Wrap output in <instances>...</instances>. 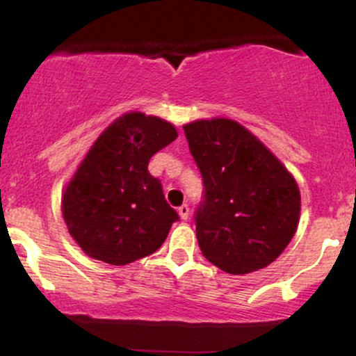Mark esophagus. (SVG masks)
I'll return each instance as SVG.
<instances>
[{
	"mask_svg": "<svg viewBox=\"0 0 356 356\" xmlns=\"http://www.w3.org/2000/svg\"><path fill=\"white\" fill-rule=\"evenodd\" d=\"M177 212H179V216H181L182 220L189 219V212H191V209H189V206H187V204H182V206L177 209Z\"/></svg>",
	"mask_w": 356,
	"mask_h": 356,
	"instance_id": "esophagus-1",
	"label": "esophagus"
}]
</instances>
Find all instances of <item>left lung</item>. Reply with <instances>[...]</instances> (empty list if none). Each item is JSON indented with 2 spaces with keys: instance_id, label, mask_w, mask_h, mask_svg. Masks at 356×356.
Instances as JSON below:
<instances>
[{
  "instance_id": "left-lung-1",
  "label": "left lung",
  "mask_w": 356,
  "mask_h": 356,
  "mask_svg": "<svg viewBox=\"0 0 356 356\" xmlns=\"http://www.w3.org/2000/svg\"><path fill=\"white\" fill-rule=\"evenodd\" d=\"M206 201L195 216L204 257L229 275L271 264L300 222L296 179L254 134L226 117L184 125Z\"/></svg>"
}]
</instances>
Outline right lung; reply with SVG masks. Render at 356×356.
<instances>
[{
	"instance_id": "obj_1",
	"label": "right lung",
	"mask_w": 356,
	"mask_h": 356,
	"mask_svg": "<svg viewBox=\"0 0 356 356\" xmlns=\"http://www.w3.org/2000/svg\"><path fill=\"white\" fill-rule=\"evenodd\" d=\"M177 136L170 122L132 110L97 137L61 192V216L85 254L124 266L162 246L179 216L147 167Z\"/></svg>"
}]
</instances>
